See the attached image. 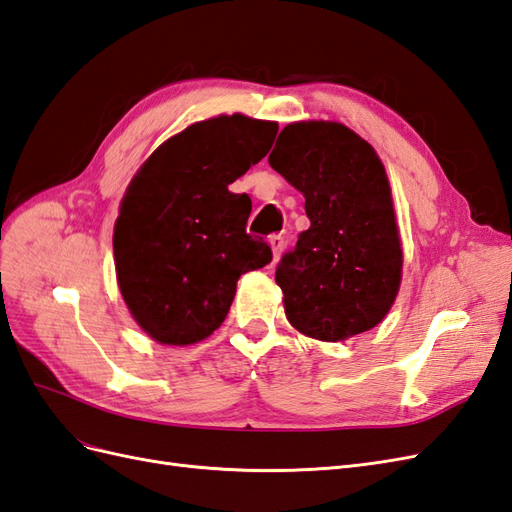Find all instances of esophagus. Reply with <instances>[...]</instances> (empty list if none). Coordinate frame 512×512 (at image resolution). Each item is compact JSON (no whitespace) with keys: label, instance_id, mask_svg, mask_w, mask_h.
<instances>
[{"label":"esophagus","instance_id":"1","mask_svg":"<svg viewBox=\"0 0 512 512\" xmlns=\"http://www.w3.org/2000/svg\"><path fill=\"white\" fill-rule=\"evenodd\" d=\"M269 245H271V252H273V262H277V260H280L282 252H284L286 241H284L282 235H271L269 237Z\"/></svg>","mask_w":512,"mask_h":512}]
</instances>
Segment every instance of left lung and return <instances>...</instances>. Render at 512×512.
Instances as JSON below:
<instances>
[{
	"mask_svg": "<svg viewBox=\"0 0 512 512\" xmlns=\"http://www.w3.org/2000/svg\"><path fill=\"white\" fill-rule=\"evenodd\" d=\"M269 164L305 196L309 218L275 271L288 322L322 342L374 329L395 303L404 265L378 153L342 123L297 121L277 136Z\"/></svg>",
	"mask_w": 512,
	"mask_h": 512,
	"instance_id": "8db88e82",
	"label": "left lung"
}]
</instances>
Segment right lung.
<instances>
[{"label": "right lung", "mask_w": 512, "mask_h": 512, "mask_svg": "<svg viewBox=\"0 0 512 512\" xmlns=\"http://www.w3.org/2000/svg\"><path fill=\"white\" fill-rule=\"evenodd\" d=\"M275 134V121L245 115L198 121L162 143L130 181L113 232L117 284L156 342L209 337L239 277L271 262V247L245 232L250 196L228 185L267 156Z\"/></svg>", "instance_id": "right-lung-1"}]
</instances>
